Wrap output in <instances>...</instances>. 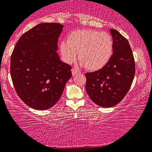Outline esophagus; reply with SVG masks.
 I'll return each instance as SVG.
<instances>
[{
  "mask_svg": "<svg viewBox=\"0 0 152 152\" xmlns=\"http://www.w3.org/2000/svg\"><path fill=\"white\" fill-rule=\"evenodd\" d=\"M79 72H79L76 68H72V75H73V76H75L76 74H78Z\"/></svg>",
  "mask_w": 152,
  "mask_h": 152,
  "instance_id": "34e87169",
  "label": "esophagus"
}]
</instances>
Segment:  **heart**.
I'll use <instances>...</instances> for the list:
<instances>
[{
	"mask_svg": "<svg viewBox=\"0 0 152 152\" xmlns=\"http://www.w3.org/2000/svg\"><path fill=\"white\" fill-rule=\"evenodd\" d=\"M60 50L67 63L78 59L80 64L90 70H97L106 64L113 50L112 38L105 32L78 30L72 32L67 41L60 44Z\"/></svg>",
	"mask_w": 152,
	"mask_h": 152,
	"instance_id": "heart-1",
	"label": "heart"
}]
</instances>
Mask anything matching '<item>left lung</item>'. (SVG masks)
Wrapping results in <instances>:
<instances>
[{"label": "left lung", "instance_id": "1", "mask_svg": "<svg viewBox=\"0 0 152 152\" xmlns=\"http://www.w3.org/2000/svg\"><path fill=\"white\" fill-rule=\"evenodd\" d=\"M113 54L102 69L85 74L86 91L99 106L111 107L123 99L135 73L134 56L129 41L116 30L110 29Z\"/></svg>", "mask_w": 152, "mask_h": 152}]
</instances>
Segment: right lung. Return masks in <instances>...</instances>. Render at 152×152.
Returning a JSON list of instances; mask_svg holds the SVG:
<instances>
[{"instance_id":"obj_1","label":"right lung","mask_w":152,"mask_h":152,"mask_svg":"<svg viewBox=\"0 0 152 152\" xmlns=\"http://www.w3.org/2000/svg\"><path fill=\"white\" fill-rule=\"evenodd\" d=\"M64 26L42 23L19 38L11 56L14 88L33 109L47 110L58 102L72 77V67L60 61L57 41Z\"/></svg>"}]
</instances>
